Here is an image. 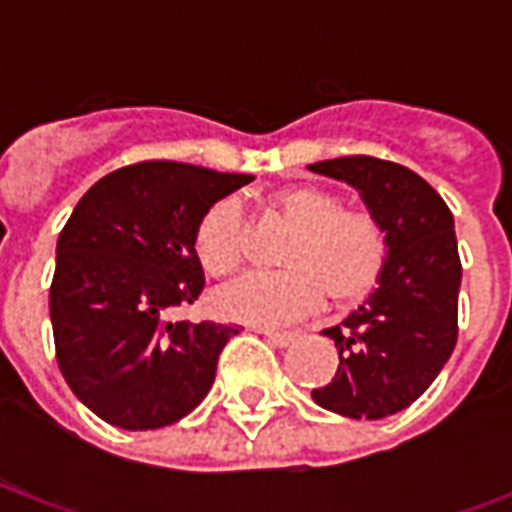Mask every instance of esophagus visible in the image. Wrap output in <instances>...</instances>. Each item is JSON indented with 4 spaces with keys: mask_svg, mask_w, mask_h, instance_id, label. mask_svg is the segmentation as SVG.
<instances>
[{
    "mask_svg": "<svg viewBox=\"0 0 512 512\" xmlns=\"http://www.w3.org/2000/svg\"><path fill=\"white\" fill-rule=\"evenodd\" d=\"M260 334H263L271 345H277V348H288V345L296 343V334L293 332H260Z\"/></svg>",
    "mask_w": 512,
    "mask_h": 512,
    "instance_id": "1",
    "label": "esophagus"
}]
</instances>
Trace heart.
Listing matches in <instances>:
<instances>
[{
  "label": "heart",
  "mask_w": 512,
  "mask_h": 512,
  "mask_svg": "<svg viewBox=\"0 0 512 512\" xmlns=\"http://www.w3.org/2000/svg\"><path fill=\"white\" fill-rule=\"evenodd\" d=\"M271 222L290 230L277 274H246L213 293V310L252 326L293 323L321 307L323 296L348 307L376 288L386 266V233L365 208H348L337 191L296 183L266 202ZM252 227L233 197L208 205L194 224V252L205 274L227 277L246 263Z\"/></svg>",
  "instance_id": "heart-1"
}]
</instances>
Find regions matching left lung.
Returning a JSON list of instances; mask_svg holds the SVG:
<instances>
[{
	"label": "left lung",
	"instance_id": "1",
	"mask_svg": "<svg viewBox=\"0 0 512 512\" xmlns=\"http://www.w3.org/2000/svg\"><path fill=\"white\" fill-rule=\"evenodd\" d=\"M354 186L386 233V266L373 293L326 329L337 373L312 400L351 419H384L411 406L447 365L458 340L461 257L439 191L417 172L373 156L310 164Z\"/></svg>",
	"mask_w": 512,
	"mask_h": 512
}]
</instances>
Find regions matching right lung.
<instances>
[{
	"label": "right lung",
	"mask_w": 512,
	"mask_h": 512,
	"mask_svg": "<svg viewBox=\"0 0 512 512\" xmlns=\"http://www.w3.org/2000/svg\"><path fill=\"white\" fill-rule=\"evenodd\" d=\"M252 175L142 161L115 169L73 208L57 241L49 312L62 376L109 425L156 430L200 406L235 326L167 321L205 277L202 211Z\"/></svg>",
	"instance_id": "right-lung-1"
}]
</instances>
